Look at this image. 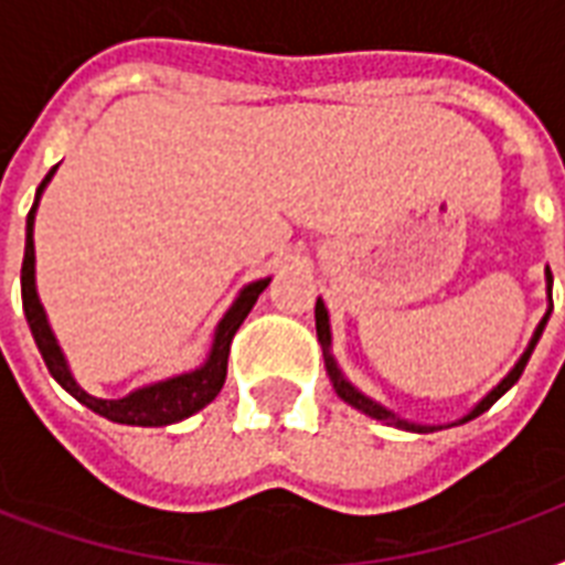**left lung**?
<instances>
[{
	"label": "left lung",
	"instance_id": "8db88e82",
	"mask_svg": "<svg viewBox=\"0 0 565 565\" xmlns=\"http://www.w3.org/2000/svg\"><path fill=\"white\" fill-rule=\"evenodd\" d=\"M545 278H548V292H552V273H545ZM548 317H552V308H548V313H545V317H543V322L536 326V331H534V337H531V343H527L525 354H522L516 366H513V370L508 372V377H504V381H501V384L495 386V390H490V393L483 395L481 402L475 404L472 411L466 413V416L460 422H469V419H475V416H481L483 411H490L492 404L499 402L501 395L508 393L510 386L516 384L519 375L525 372L527 361H531V352H534L536 340L543 337V328H545V322H548ZM317 337H319V343H322V358H326V370H328V375H331V384H334L337 395H340L343 402H349V404H352V407H358V411H361V413L372 416V419L386 422V425H393V428L413 430V434H430V430L443 428V425H416V422L398 419V416H395L393 411H386V407H381V404H377V402H372L370 395H363L361 390H358V386H352V384H349V381H345V375H343V372H340V366H337L334 354H331V322H328V310H326V301H322V299H317Z\"/></svg>",
	"mask_w": 565,
	"mask_h": 565
}]
</instances>
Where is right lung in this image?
Listing matches in <instances>:
<instances>
[{
	"label": "right lung",
	"instance_id": "add662e5",
	"mask_svg": "<svg viewBox=\"0 0 565 565\" xmlns=\"http://www.w3.org/2000/svg\"><path fill=\"white\" fill-rule=\"evenodd\" d=\"M57 167L49 170V175L40 181L38 195H34V204H31L29 220H25V255H22V310H25V319H29L31 337L38 343L43 361H46V370L52 372L57 384L64 386L66 393L78 398L84 407H90L93 413H99L105 419L119 422V425H140V428H161V425H172V422H181L199 413L204 404H211L216 395H220L222 384H225V372H228V352L231 340L237 334V328L243 326V319L248 317V310L255 308L257 296L266 290L269 278H260V281L246 284L239 296L234 299L225 317L220 319L216 326V334H213V345L207 361L193 372H184V375L167 377V381H158V384L140 386L135 393L122 395V398H96V395L84 393L82 386L75 384L73 372L66 366V358L57 345L52 328H49L46 310L38 299V284H34V213H38L40 193L46 190V184L52 181Z\"/></svg>",
	"mask_w": 565,
	"mask_h": 565
}]
</instances>
